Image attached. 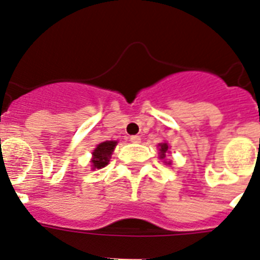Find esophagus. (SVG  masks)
Returning a JSON list of instances; mask_svg holds the SVG:
<instances>
[{
  "mask_svg": "<svg viewBox=\"0 0 260 260\" xmlns=\"http://www.w3.org/2000/svg\"><path fill=\"white\" fill-rule=\"evenodd\" d=\"M130 141L133 143H141V137L139 135H133V137H130Z\"/></svg>",
  "mask_w": 260,
  "mask_h": 260,
  "instance_id": "34e87169",
  "label": "esophagus"
}]
</instances>
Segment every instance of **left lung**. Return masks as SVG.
<instances>
[{
  "label": "left lung",
  "mask_w": 260,
  "mask_h": 260,
  "mask_svg": "<svg viewBox=\"0 0 260 260\" xmlns=\"http://www.w3.org/2000/svg\"><path fill=\"white\" fill-rule=\"evenodd\" d=\"M157 147H158V151H160V158H164L165 155H167L169 146H168V143H160ZM168 164H171V161L168 162Z\"/></svg>",
  "instance_id": "obj_1"
}]
</instances>
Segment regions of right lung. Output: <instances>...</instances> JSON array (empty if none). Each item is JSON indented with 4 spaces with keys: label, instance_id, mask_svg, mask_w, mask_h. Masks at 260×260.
<instances>
[{
    "label": "right lung",
    "instance_id": "1",
    "mask_svg": "<svg viewBox=\"0 0 260 260\" xmlns=\"http://www.w3.org/2000/svg\"><path fill=\"white\" fill-rule=\"evenodd\" d=\"M117 146V141H107L99 144L92 152V169H102L109 162V158Z\"/></svg>",
    "mask_w": 260,
    "mask_h": 260
}]
</instances>
